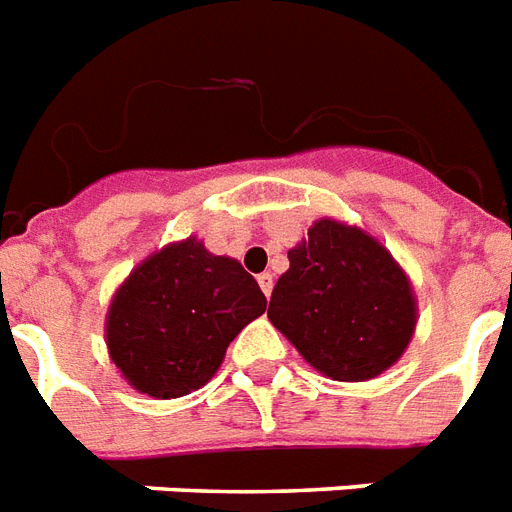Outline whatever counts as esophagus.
I'll use <instances>...</instances> for the list:
<instances>
[{"instance_id":"34e87169","label":"esophagus","mask_w":512,"mask_h":512,"mask_svg":"<svg viewBox=\"0 0 512 512\" xmlns=\"http://www.w3.org/2000/svg\"><path fill=\"white\" fill-rule=\"evenodd\" d=\"M257 284H260V290L265 292V298H271V292H273V276H271V273H260V276H257Z\"/></svg>"}]
</instances>
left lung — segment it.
Returning <instances> with one entry per match:
<instances>
[{"instance_id":"1","label":"left lung","mask_w":512,"mask_h":512,"mask_svg":"<svg viewBox=\"0 0 512 512\" xmlns=\"http://www.w3.org/2000/svg\"><path fill=\"white\" fill-rule=\"evenodd\" d=\"M268 319L333 381H370L408 349L419 303L392 252L349 222L322 217L287 252Z\"/></svg>"}]
</instances>
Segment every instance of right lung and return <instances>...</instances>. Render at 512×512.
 Wrapping results in <instances>:
<instances>
[{"mask_svg":"<svg viewBox=\"0 0 512 512\" xmlns=\"http://www.w3.org/2000/svg\"><path fill=\"white\" fill-rule=\"evenodd\" d=\"M263 311L265 295L239 260L187 236L128 273L109 300L104 341L136 392L171 400L201 389Z\"/></svg>","mask_w":512,"mask_h":512,"instance_id":"add662e5","label":"right lung"}]
</instances>
